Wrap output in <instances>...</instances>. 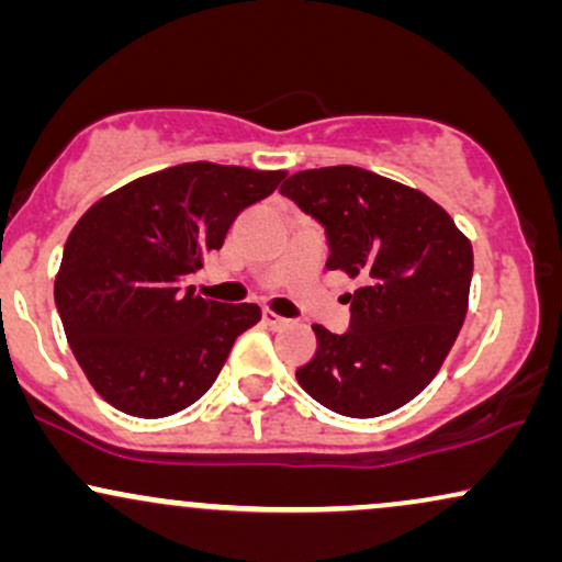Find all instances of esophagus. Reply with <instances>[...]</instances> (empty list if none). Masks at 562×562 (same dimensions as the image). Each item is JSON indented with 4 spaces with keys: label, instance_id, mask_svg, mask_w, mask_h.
<instances>
[{
    "label": "esophagus",
    "instance_id": "34e87169",
    "mask_svg": "<svg viewBox=\"0 0 562 562\" xmlns=\"http://www.w3.org/2000/svg\"><path fill=\"white\" fill-rule=\"evenodd\" d=\"M261 317H263V322H267L269 327H272V330H282V327L290 325V319L280 317V314H274V312H269V308H263Z\"/></svg>",
    "mask_w": 562,
    "mask_h": 562
}]
</instances>
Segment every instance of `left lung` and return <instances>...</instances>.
<instances>
[{"instance_id":"obj_1","label":"left lung","mask_w":562,"mask_h":562,"mask_svg":"<svg viewBox=\"0 0 562 562\" xmlns=\"http://www.w3.org/2000/svg\"><path fill=\"white\" fill-rule=\"evenodd\" d=\"M325 227L327 269L359 277L344 335L314 325L301 389L346 417H380L420 393L468 314L473 245L420 190L359 166L299 171L280 187Z\"/></svg>"}]
</instances>
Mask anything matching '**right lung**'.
<instances>
[{
    "label": "right lung",
    "instance_id": "add662e5",
    "mask_svg": "<svg viewBox=\"0 0 562 562\" xmlns=\"http://www.w3.org/2000/svg\"><path fill=\"white\" fill-rule=\"evenodd\" d=\"M282 179L285 171L198 160L119 187L76 222L55 306L76 362L108 404L156 420L214 385L261 308L200 299L184 277Z\"/></svg>",
    "mask_w": 562,
    "mask_h": 562
}]
</instances>
